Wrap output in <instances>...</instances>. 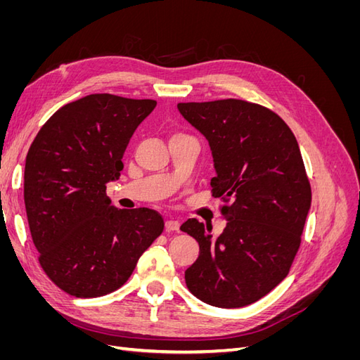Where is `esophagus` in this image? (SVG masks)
<instances>
[{"label":"esophagus","mask_w":360,"mask_h":360,"mask_svg":"<svg viewBox=\"0 0 360 360\" xmlns=\"http://www.w3.org/2000/svg\"><path fill=\"white\" fill-rule=\"evenodd\" d=\"M165 228L168 231H177L180 228V222L176 221V219H169L165 222Z\"/></svg>","instance_id":"esophagus-1"}]
</instances>
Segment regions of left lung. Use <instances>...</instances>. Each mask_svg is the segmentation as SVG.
Masks as SVG:
<instances>
[{
    "mask_svg": "<svg viewBox=\"0 0 360 360\" xmlns=\"http://www.w3.org/2000/svg\"><path fill=\"white\" fill-rule=\"evenodd\" d=\"M209 141L210 184L226 225L219 236L188 219L180 230L200 245L184 271L195 297L217 308H242L284 279L300 246L311 186L296 136L267 108L238 99L177 105Z\"/></svg>",
    "mask_w": 360,
    "mask_h": 360,
    "instance_id": "8db88e82",
    "label": "left lung"
}]
</instances>
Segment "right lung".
Listing matches in <instances>:
<instances>
[{"instance_id":"obj_1","label":"right lung","mask_w":360,"mask_h":360,"mask_svg":"<svg viewBox=\"0 0 360 360\" xmlns=\"http://www.w3.org/2000/svg\"><path fill=\"white\" fill-rule=\"evenodd\" d=\"M156 101L90 94L64 105L41 126L25 160L24 200L39 261L53 284L76 297L122 287L163 231L162 216L118 210L106 183Z\"/></svg>"}]
</instances>
